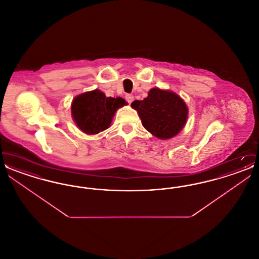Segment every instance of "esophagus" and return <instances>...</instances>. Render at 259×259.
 <instances>
[{
	"label": "esophagus",
	"mask_w": 259,
	"mask_h": 259,
	"mask_svg": "<svg viewBox=\"0 0 259 259\" xmlns=\"http://www.w3.org/2000/svg\"><path fill=\"white\" fill-rule=\"evenodd\" d=\"M125 99H126V101H127L129 104H131V103L134 101V96H133L132 94H127V95L125 96Z\"/></svg>",
	"instance_id": "obj_1"
}]
</instances>
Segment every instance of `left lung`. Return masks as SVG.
Returning a JSON list of instances; mask_svg holds the SVG:
<instances>
[{
	"label": "left lung",
	"instance_id": "left-lung-1",
	"mask_svg": "<svg viewBox=\"0 0 259 259\" xmlns=\"http://www.w3.org/2000/svg\"><path fill=\"white\" fill-rule=\"evenodd\" d=\"M131 107L138 111L143 126L161 140L178 135L185 127L188 109L185 101L170 90L150 89L148 97L136 100Z\"/></svg>",
	"mask_w": 259,
	"mask_h": 259
}]
</instances>
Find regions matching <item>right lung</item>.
Returning <instances> with one entry per match:
<instances>
[{
    "mask_svg": "<svg viewBox=\"0 0 259 259\" xmlns=\"http://www.w3.org/2000/svg\"><path fill=\"white\" fill-rule=\"evenodd\" d=\"M127 103L121 97H107L95 89L77 95L72 102V116L79 130L95 135L108 129L115 111Z\"/></svg>",
    "mask_w": 259,
    "mask_h": 259,
    "instance_id": "add662e5",
    "label": "right lung"
}]
</instances>
